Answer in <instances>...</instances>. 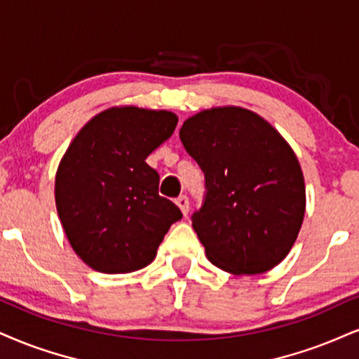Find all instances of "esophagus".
I'll return each instance as SVG.
<instances>
[{"label":"esophagus","mask_w":359,"mask_h":359,"mask_svg":"<svg viewBox=\"0 0 359 359\" xmlns=\"http://www.w3.org/2000/svg\"><path fill=\"white\" fill-rule=\"evenodd\" d=\"M176 205L180 206L181 213H183L184 216L188 215V211H189V200H188V196H184V194H181V196L176 198Z\"/></svg>","instance_id":"34e87169"}]
</instances>
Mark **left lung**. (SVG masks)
Masks as SVG:
<instances>
[{"label":"left lung","mask_w":359,"mask_h":359,"mask_svg":"<svg viewBox=\"0 0 359 359\" xmlns=\"http://www.w3.org/2000/svg\"><path fill=\"white\" fill-rule=\"evenodd\" d=\"M205 172L193 228L215 266L259 274L281 263L304 216V180L293 149L263 118L243 108L194 114L180 130Z\"/></svg>","instance_id":"obj_1"}]
</instances>
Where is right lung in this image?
Here are the masks:
<instances>
[{"instance_id":"obj_1","label":"right lung","mask_w":359,"mask_h":359,"mask_svg":"<svg viewBox=\"0 0 359 359\" xmlns=\"http://www.w3.org/2000/svg\"><path fill=\"white\" fill-rule=\"evenodd\" d=\"M170 111L128 106L100 113L78 133L56 172V208L73 250L101 273L148 266L172 223L183 218L158 194L146 158L175 131Z\"/></svg>"}]
</instances>
